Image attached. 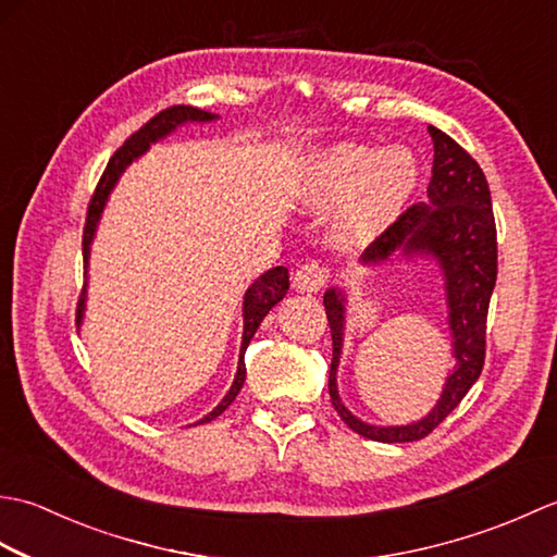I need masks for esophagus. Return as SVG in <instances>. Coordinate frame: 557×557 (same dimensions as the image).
Returning <instances> with one entry per match:
<instances>
[{"instance_id": "obj_1", "label": "esophagus", "mask_w": 557, "mask_h": 557, "mask_svg": "<svg viewBox=\"0 0 557 557\" xmlns=\"http://www.w3.org/2000/svg\"><path fill=\"white\" fill-rule=\"evenodd\" d=\"M330 277L327 268H323L321 263H315V260H309V263L299 265V270L294 272V287L299 292H318L321 287H325V282Z\"/></svg>"}]
</instances>
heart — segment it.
Masks as SVG:
<instances>
[{
  "instance_id": "obj_1",
  "label": "heart",
  "mask_w": 557,
  "mask_h": 557,
  "mask_svg": "<svg viewBox=\"0 0 557 557\" xmlns=\"http://www.w3.org/2000/svg\"><path fill=\"white\" fill-rule=\"evenodd\" d=\"M417 184L419 162L411 150L339 144L306 164L301 198L311 208L345 203L339 212L342 236L369 242L401 215Z\"/></svg>"
}]
</instances>
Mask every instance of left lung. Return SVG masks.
Masks as SVG:
<instances>
[{
    "label": "left lung",
    "instance_id": "obj_1",
    "mask_svg": "<svg viewBox=\"0 0 557 557\" xmlns=\"http://www.w3.org/2000/svg\"><path fill=\"white\" fill-rule=\"evenodd\" d=\"M429 134L435 150L429 203H417L401 212L361 256L363 265H375L401 251L407 258H433L443 272L447 325L453 333V357L457 363L429 417L409 425H371L342 405L337 366L342 335H345L347 297L335 287L327 289L323 297L330 335H333L330 401L354 433L377 443H411L429 435L479 381L486 359V318L495 277H498V236H495L488 182L479 162L457 140L435 126H429Z\"/></svg>",
    "mask_w": 557,
    "mask_h": 557
}]
</instances>
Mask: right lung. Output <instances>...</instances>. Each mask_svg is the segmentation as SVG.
<instances>
[{"label":"right lung","instance_id":"add662e5","mask_svg":"<svg viewBox=\"0 0 557 557\" xmlns=\"http://www.w3.org/2000/svg\"><path fill=\"white\" fill-rule=\"evenodd\" d=\"M212 120H218V114H210L206 110L191 108V104H174V108H168V110H162L160 114L152 116L148 124H144L136 134L126 138V144L110 158L108 168H104L100 182L96 186V194H92V198H90L86 227H83V268L88 270L90 244H92V236H96L104 203H108L114 184L120 182V176L124 174L128 164H132L136 158L144 156V152L150 148V144H156V140L170 136L176 126H182L186 122H212ZM287 289H289V272H287V268H282V265L263 272V275H260L253 282V285L246 289V294H244V337H242V351H239V369H236L230 393L224 395L220 405L212 409L208 417L200 419L198 423H208L212 419H218L220 413L232 405L234 397L239 395V389L246 381L244 354H246L248 342H251L258 325L263 323V318L268 315L272 306L285 299ZM83 309H86V285H83V289H81V299H78V309H76V321L78 323L83 318Z\"/></svg>","mask_w":557,"mask_h":557}]
</instances>
